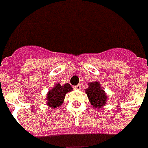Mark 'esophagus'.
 <instances>
[{
  "label": "esophagus",
  "instance_id": "esophagus-1",
  "mask_svg": "<svg viewBox=\"0 0 148 148\" xmlns=\"http://www.w3.org/2000/svg\"><path fill=\"white\" fill-rule=\"evenodd\" d=\"M74 89L80 90V89H81V85H80V84H79V85H77V86H74Z\"/></svg>",
  "mask_w": 148,
  "mask_h": 148
}]
</instances>
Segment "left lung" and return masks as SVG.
I'll return each mask as SVG.
<instances>
[{
    "label": "left lung",
    "instance_id": "obj_1",
    "mask_svg": "<svg viewBox=\"0 0 148 148\" xmlns=\"http://www.w3.org/2000/svg\"><path fill=\"white\" fill-rule=\"evenodd\" d=\"M88 88L85 89V93L91 103V106L93 108L100 109L106 105L108 96L104 89L101 87V84L97 81L88 83Z\"/></svg>",
    "mask_w": 148,
    "mask_h": 148
}]
</instances>
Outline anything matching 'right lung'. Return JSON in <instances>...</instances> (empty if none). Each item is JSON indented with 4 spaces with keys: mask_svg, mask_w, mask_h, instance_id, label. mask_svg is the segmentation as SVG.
<instances>
[{
    "mask_svg": "<svg viewBox=\"0 0 148 148\" xmlns=\"http://www.w3.org/2000/svg\"><path fill=\"white\" fill-rule=\"evenodd\" d=\"M73 91L72 87L69 84H64L60 85V84H56L54 87L50 89L47 94V105L51 109H56L63 104L66 93Z\"/></svg>",
    "mask_w": 148,
    "mask_h": 148,
    "instance_id": "obj_1",
    "label": "right lung"
}]
</instances>
